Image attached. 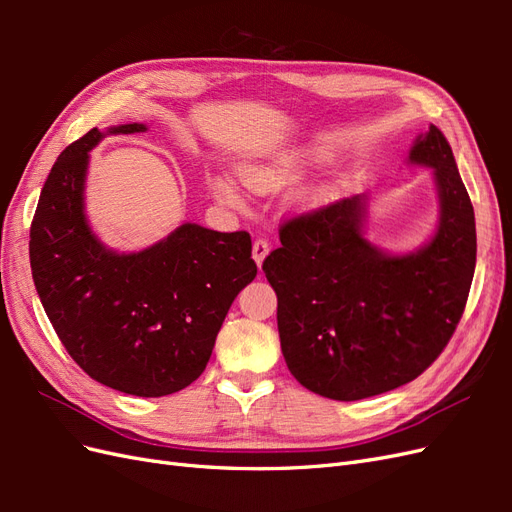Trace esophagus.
Masks as SVG:
<instances>
[{
    "mask_svg": "<svg viewBox=\"0 0 512 512\" xmlns=\"http://www.w3.org/2000/svg\"><path fill=\"white\" fill-rule=\"evenodd\" d=\"M269 250H271V245H269L267 239H256L254 241V245H252V258L256 260L258 267H262V260L267 258Z\"/></svg>",
    "mask_w": 512,
    "mask_h": 512,
    "instance_id": "esophagus-1",
    "label": "esophagus"
}]
</instances>
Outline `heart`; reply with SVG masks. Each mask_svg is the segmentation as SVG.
<instances>
[{"label": "heart", "instance_id": "1", "mask_svg": "<svg viewBox=\"0 0 512 512\" xmlns=\"http://www.w3.org/2000/svg\"><path fill=\"white\" fill-rule=\"evenodd\" d=\"M324 162V156L320 151H299L288 156L282 164L277 166H267V168H250L245 173V181L250 188L258 192H269L277 190L282 185H288L292 181H297L303 177L309 168H314ZM215 192H218L226 200H239L235 183H232L228 177L215 179Z\"/></svg>", "mask_w": 512, "mask_h": 512}]
</instances>
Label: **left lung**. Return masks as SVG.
Returning <instances> with one entry per match:
<instances>
[{"label": "left lung", "instance_id": "obj_1", "mask_svg": "<svg viewBox=\"0 0 512 512\" xmlns=\"http://www.w3.org/2000/svg\"><path fill=\"white\" fill-rule=\"evenodd\" d=\"M410 164L433 168L436 235L389 254L365 237L367 196L344 198L280 228L265 262L277 294V331L290 374L305 389L356 401L408 384L438 359L466 309L476 224L444 134H418Z\"/></svg>", "mask_w": 512, "mask_h": 512}]
</instances>
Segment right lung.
<instances>
[{
  "label": "right lung",
  "instance_id": "obj_1",
  "mask_svg": "<svg viewBox=\"0 0 512 512\" xmlns=\"http://www.w3.org/2000/svg\"><path fill=\"white\" fill-rule=\"evenodd\" d=\"M68 145L44 181L29 230V262L46 316L87 376L136 397L177 393L203 374L237 294L256 277L250 232L185 222L147 250L119 254L85 215L89 151L106 134Z\"/></svg>",
  "mask_w": 512,
  "mask_h": 512
}]
</instances>
